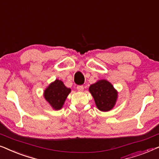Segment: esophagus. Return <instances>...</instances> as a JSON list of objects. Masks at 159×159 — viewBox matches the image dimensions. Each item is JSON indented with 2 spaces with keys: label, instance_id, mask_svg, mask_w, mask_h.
Instances as JSON below:
<instances>
[{
  "label": "esophagus",
  "instance_id": "1",
  "mask_svg": "<svg viewBox=\"0 0 159 159\" xmlns=\"http://www.w3.org/2000/svg\"><path fill=\"white\" fill-rule=\"evenodd\" d=\"M77 89L78 91H80V92H82V91H83L84 90V87L83 85H78L77 87Z\"/></svg>",
  "mask_w": 159,
  "mask_h": 159
}]
</instances>
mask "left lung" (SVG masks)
<instances>
[{"mask_svg":"<svg viewBox=\"0 0 159 159\" xmlns=\"http://www.w3.org/2000/svg\"><path fill=\"white\" fill-rule=\"evenodd\" d=\"M89 90L100 111H108L114 107L117 98V93L110 82L104 80H100L91 84Z\"/></svg>","mask_w":159,"mask_h":159,"instance_id":"1","label":"left lung"}]
</instances>
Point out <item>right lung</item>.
<instances>
[{"label":"right lung","mask_w":159,"mask_h":159,"mask_svg":"<svg viewBox=\"0 0 159 159\" xmlns=\"http://www.w3.org/2000/svg\"><path fill=\"white\" fill-rule=\"evenodd\" d=\"M70 92V88H67L61 80H56L45 90L44 97L54 109L59 110Z\"/></svg>","instance_id":"add662e5"}]
</instances>
